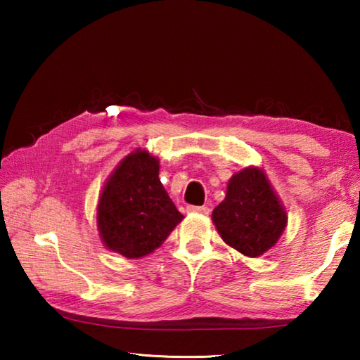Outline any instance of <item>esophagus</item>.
<instances>
[{"mask_svg":"<svg viewBox=\"0 0 360 360\" xmlns=\"http://www.w3.org/2000/svg\"><path fill=\"white\" fill-rule=\"evenodd\" d=\"M188 212H200V214H210L208 206H187Z\"/></svg>","mask_w":360,"mask_h":360,"instance_id":"34e87169","label":"esophagus"}]
</instances>
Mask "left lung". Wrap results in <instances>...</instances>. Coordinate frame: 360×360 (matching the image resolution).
I'll return each instance as SVG.
<instances>
[{
	"label": "left lung",
	"instance_id": "obj_1",
	"mask_svg": "<svg viewBox=\"0 0 360 360\" xmlns=\"http://www.w3.org/2000/svg\"><path fill=\"white\" fill-rule=\"evenodd\" d=\"M221 238L248 257H259L276 245L288 214L260 168L249 167L231 176L224 202L212 211Z\"/></svg>",
	"mask_w": 360,
	"mask_h": 360
}]
</instances>
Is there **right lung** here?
<instances>
[{"mask_svg": "<svg viewBox=\"0 0 360 360\" xmlns=\"http://www.w3.org/2000/svg\"><path fill=\"white\" fill-rule=\"evenodd\" d=\"M158 158L136 149L103 187L96 224L108 249L127 259L144 257L168 238L184 216L158 179Z\"/></svg>", "mask_w": 360, "mask_h": 360, "instance_id": "add662e5", "label": "right lung"}]
</instances>
